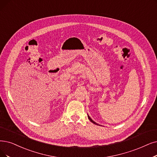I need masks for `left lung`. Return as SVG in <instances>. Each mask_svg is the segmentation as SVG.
Masks as SVG:
<instances>
[{
  "mask_svg": "<svg viewBox=\"0 0 157 157\" xmlns=\"http://www.w3.org/2000/svg\"><path fill=\"white\" fill-rule=\"evenodd\" d=\"M87 117H88V118H89V120H90V121H91V122H93V123L94 124H97V125H98V124H97V123H96L95 122H94V121H93L92 120V119H91V118H90V117L89 116H87Z\"/></svg>",
  "mask_w": 157,
  "mask_h": 157,
  "instance_id": "obj_1",
  "label": "left lung"
}]
</instances>
